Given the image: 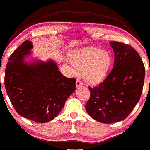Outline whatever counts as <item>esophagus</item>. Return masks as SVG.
<instances>
[{
  "label": "esophagus",
  "instance_id": "1",
  "mask_svg": "<svg viewBox=\"0 0 150 150\" xmlns=\"http://www.w3.org/2000/svg\"><path fill=\"white\" fill-rule=\"evenodd\" d=\"M82 85H83L82 82H81L80 80H77L76 82V87H79L82 86Z\"/></svg>",
  "mask_w": 150,
  "mask_h": 150
}]
</instances>
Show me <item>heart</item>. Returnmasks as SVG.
Masks as SVG:
<instances>
[{
    "label": "heart",
    "instance_id": "b5f03b06",
    "mask_svg": "<svg viewBox=\"0 0 150 150\" xmlns=\"http://www.w3.org/2000/svg\"><path fill=\"white\" fill-rule=\"evenodd\" d=\"M67 63L71 73L76 74L77 69H82V76L87 83L96 85L104 81L112 67L113 58L108 50L94 47H86L69 54Z\"/></svg>",
    "mask_w": 150,
    "mask_h": 150
}]
</instances>
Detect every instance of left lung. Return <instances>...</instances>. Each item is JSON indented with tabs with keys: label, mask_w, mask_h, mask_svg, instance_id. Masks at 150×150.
<instances>
[{
	"label": "left lung",
	"mask_w": 150,
	"mask_h": 150,
	"mask_svg": "<svg viewBox=\"0 0 150 150\" xmlns=\"http://www.w3.org/2000/svg\"><path fill=\"white\" fill-rule=\"evenodd\" d=\"M114 52V67L98 86L89 87L90 98L85 105L87 114L103 123L124 120L139 102L145 69L138 52L129 45L111 41Z\"/></svg>",
	"instance_id": "8db88e82"
}]
</instances>
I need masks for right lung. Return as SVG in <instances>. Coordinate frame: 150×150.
<instances>
[{"label": "right lung", "instance_id": "right-lung-1", "mask_svg": "<svg viewBox=\"0 0 150 150\" xmlns=\"http://www.w3.org/2000/svg\"><path fill=\"white\" fill-rule=\"evenodd\" d=\"M32 48V42L25 40L11 54L5 68V86L19 115L44 123L61 112L76 90V80L64 76L52 59L27 61Z\"/></svg>", "mask_w": 150, "mask_h": 150}]
</instances>
